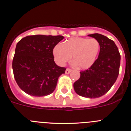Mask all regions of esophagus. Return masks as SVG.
Segmentation results:
<instances>
[{"mask_svg": "<svg viewBox=\"0 0 131 131\" xmlns=\"http://www.w3.org/2000/svg\"><path fill=\"white\" fill-rule=\"evenodd\" d=\"M71 71H72V70L70 69H69V68H67V69L66 70V72H66V74H69V73H70V72H71Z\"/></svg>", "mask_w": 131, "mask_h": 131, "instance_id": "esophagus-1", "label": "esophagus"}]
</instances>
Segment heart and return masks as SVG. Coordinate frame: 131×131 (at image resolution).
I'll list each match as a JSON object with an SVG mask.
<instances>
[{"mask_svg":"<svg viewBox=\"0 0 131 131\" xmlns=\"http://www.w3.org/2000/svg\"><path fill=\"white\" fill-rule=\"evenodd\" d=\"M100 49V45L95 38H72L63 45H56L53 54L58 64L63 66L72 56V61L79 68L89 69L94 64Z\"/></svg>","mask_w":131,"mask_h":131,"instance_id":"b5f03b06","label":"heart"}]
</instances>
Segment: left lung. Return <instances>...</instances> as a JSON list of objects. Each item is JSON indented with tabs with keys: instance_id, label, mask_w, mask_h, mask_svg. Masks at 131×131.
Instances as JSON below:
<instances>
[{
	"instance_id": "obj_1",
	"label": "left lung",
	"mask_w": 131,
	"mask_h": 131,
	"mask_svg": "<svg viewBox=\"0 0 131 131\" xmlns=\"http://www.w3.org/2000/svg\"><path fill=\"white\" fill-rule=\"evenodd\" d=\"M89 36L99 41V55L89 69L80 72L73 89L80 96L96 98L106 93L115 83L119 72L121 56L114 42L106 36L98 33Z\"/></svg>"
}]
</instances>
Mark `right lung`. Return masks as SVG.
Listing matches in <instances>:
<instances>
[{"mask_svg":"<svg viewBox=\"0 0 131 131\" xmlns=\"http://www.w3.org/2000/svg\"><path fill=\"white\" fill-rule=\"evenodd\" d=\"M64 38L32 35L17 44L12 68L16 82L23 92L34 96H46L54 92L58 78L66 69L56 64L52 51Z\"/></svg>","mask_w":131,"mask_h":131,"instance_id":"obj_1","label":"right lung"}]
</instances>
